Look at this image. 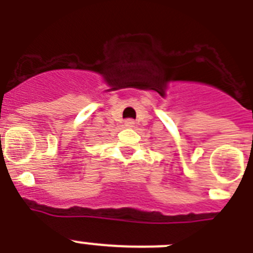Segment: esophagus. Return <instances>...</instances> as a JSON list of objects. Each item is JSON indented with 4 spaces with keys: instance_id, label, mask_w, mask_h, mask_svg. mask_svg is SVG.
<instances>
[{
    "instance_id": "esophagus-1",
    "label": "esophagus",
    "mask_w": 253,
    "mask_h": 253,
    "mask_svg": "<svg viewBox=\"0 0 253 253\" xmlns=\"http://www.w3.org/2000/svg\"><path fill=\"white\" fill-rule=\"evenodd\" d=\"M124 125H125V126H126V128H133L134 125H135V123H134V120L128 119V120H125Z\"/></svg>"
}]
</instances>
